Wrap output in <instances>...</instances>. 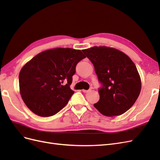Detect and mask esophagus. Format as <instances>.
Wrapping results in <instances>:
<instances>
[{
  "instance_id": "34e87169",
  "label": "esophagus",
  "mask_w": 160,
  "mask_h": 160,
  "mask_svg": "<svg viewBox=\"0 0 160 160\" xmlns=\"http://www.w3.org/2000/svg\"><path fill=\"white\" fill-rule=\"evenodd\" d=\"M82 91H83V93H88L89 91H91V89H89V90H85V89H83V90H82Z\"/></svg>"
}]
</instances>
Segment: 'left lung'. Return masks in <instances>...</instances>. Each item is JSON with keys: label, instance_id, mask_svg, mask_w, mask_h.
<instances>
[{"label": "left lung", "instance_id": "left-lung-1", "mask_svg": "<svg viewBox=\"0 0 160 160\" xmlns=\"http://www.w3.org/2000/svg\"><path fill=\"white\" fill-rule=\"evenodd\" d=\"M82 51L93 64L101 85L100 99L94 107L108 117L126 112L141 91V79L133 62L113 48L94 47Z\"/></svg>", "mask_w": 160, "mask_h": 160}]
</instances>
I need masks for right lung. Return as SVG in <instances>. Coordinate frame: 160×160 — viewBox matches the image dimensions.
<instances>
[{
	"label": "right lung",
	"instance_id": "1",
	"mask_svg": "<svg viewBox=\"0 0 160 160\" xmlns=\"http://www.w3.org/2000/svg\"><path fill=\"white\" fill-rule=\"evenodd\" d=\"M84 58L80 50L57 48L41 52L24 65L19 88L28 108L41 117L54 115L63 108L74 93L70 85L76 65Z\"/></svg>",
	"mask_w": 160,
	"mask_h": 160
}]
</instances>
